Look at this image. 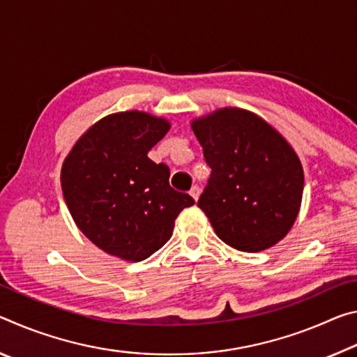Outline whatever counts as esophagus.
<instances>
[{
    "instance_id": "obj_1",
    "label": "esophagus",
    "mask_w": 357,
    "mask_h": 357,
    "mask_svg": "<svg viewBox=\"0 0 357 357\" xmlns=\"http://www.w3.org/2000/svg\"><path fill=\"white\" fill-rule=\"evenodd\" d=\"M190 195H191V197H192V199H195V201L199 199V195H201V188H199V186H197V185L192 186V188L190 190Z\"/></svg>"
}]
</instances>
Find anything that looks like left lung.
I'll use <instances>...</instances> for the list:
<instances>
[{
	"instance_id": "obj_1",
	"label": "left lung",
	"mask_w": 357,
	"mask_h": 357,
	"mask_svg": "<svg viewBox=\"0 0 357 357\" xmlns=\"http://www.w3.org/2000/svg\"><path fill=\"white\" fill-rule=\"evenodd\" d=\"M212 169L197 206L217 236L241 251L266 250L299 215L303 169L294 149L259 115L225 107L191 121Z\"/></svg>"
}]
</instances>
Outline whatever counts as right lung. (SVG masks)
Wrapping results in <instances>:
<instances>
[{
  "label": "right lung",
  "instance_id": "obj_1",
  "mask_svg": "<svg viewBox=\"0 0 357 357\" xmlns=\"http://www.w3.org/2000/svg\"><path fill=\"white\" fill-rule=\"evenodd\" d=\"M171 130L161 116L126 110L90 126L64 158L61 190L86 238L110 256L139 262L172 236L195 199L169 185V167L147 156Z\"/></svg>",
  "mask_w": 357,
  "mask_h": 357
}]
</instances>
